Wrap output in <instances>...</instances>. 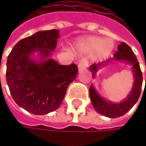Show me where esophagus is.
Returning <instances> with one entry per match:
<instances>
[{
    "label": "esophagus",
    "mask_w": 146,
    "mask_h": 146,
    "mask_svg": "<svg viewBox=\"0 0 146 146\" xmlns=\"http://www.w3.org/2000/svg\"><path fill=\"white\" fill-rule=\"evenodd\" d=\"M87 65H88V62H87V60H86V59H82V60L78 62V71H79V72H81V71L84 70V69L86 68Z\"/></svg>",
    "instance_id": "esophagus-1"
}]
</instances>
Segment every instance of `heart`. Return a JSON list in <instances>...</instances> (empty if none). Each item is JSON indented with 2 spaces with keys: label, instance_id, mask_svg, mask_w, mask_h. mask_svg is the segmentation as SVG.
Masks as SVG:
<instances>
[{
  "label": "heart",
  "instance_id": "b5f03b06",
  "mask_svg": "<svg viewBox=\"0 0 146 146\" xmlns=\"http://www.w3.org/2000/svg\"><path fill=\"white\" fill-rule=\"evenodd\" d=\"M84 45L90 50H98L102 56H107L113 49V42L99 37H90L84 40Z\"/></svg>",
  "mask_w": 146,
  "mask_h": 146
}]
</instances>
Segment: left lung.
Segmentation results:
<instances>
[{"instance_id": "8db88e82", "label": "left lung", "mask_w": 146, "mask_h": 146, "mask_svg": "<svg viewBox=\"0 0 146 146\" xmlns=\"http://www.w3.org/2000/svg\"><path fill=\"white\" fill-rule=\"evenodd\" d=\"M112 61L126 62L131 66L132 73L134 76V81H133V85L131 92L129 93L128 97L123 102H121L119 103H113V102H107L102 98L97 93V91L96 90L93 84L90 85L89 91H90V100H91L95 110L98 113L104 115L107 117L115 118V117L123 116L134 106V104L138 102L140 93H141L143 77H142V72L140 70L139 62L134 53L133 52L131 48L124 42H122L117 46V51L115 52L112 58H110L106 62H104L102 63H97V64L95 63L90 67V70L93 73H92L93 77L95 78V75L97 72L98 68L102 64H106Z\"/></svg>"}]
</instances>
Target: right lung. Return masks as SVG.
<instances>
[{
	"instance_id": "right-lung-1",
	"label": "right lung",
	"mask_w": 146,
	"mask_h": 146,
	"mask_svg": "<svg viewBox=\"0 0 146 146\" xmlns=\"http://www.w3.org/2000/svg\"><path fill=\"white\" fill-rule=\"evenodd\" d=\"M59 36L58 29L37 32L18 41L7 57L6 76L10 93L30 113L44 115L56 110L77 77L74 63L60 65L50 58ZM35 52L39 60L33 57Z\"/></svg>"
}]
</instances>
